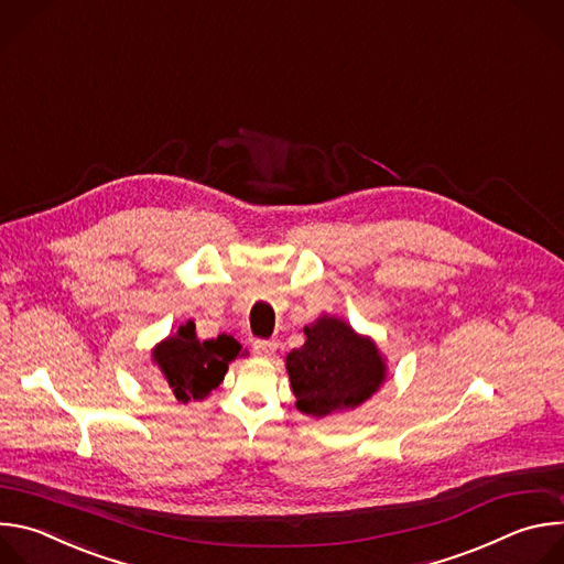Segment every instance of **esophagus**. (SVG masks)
Returning <instances> with one entry per match:
<instances>
[{
    "mask_svg": "<svg viewBox=\"0 0 564 564\" xmlns=\"http://www.w3.org/2000/svg\"><path fill=\"white\" fill-rule=\"evenodd\" d=\"M252 350H254V355H257V357L268 359V357H272V355H274L276 344H274V341H268V339H257V341L252 344Z\"/></svg>",
    "mask_w": 564,
    "mask_h": 564,
    "instance_id": "esophagus-1",
    "label": "esophagus"
}]
</instances>
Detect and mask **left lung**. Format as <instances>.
Listing matches in <instances>:
<instances>
[{
    "mask_svg": "<svg viewBox=\"0 0 564 564\" xmlns=\"http://www.w3.org/2000/svg\"><path fill=\"white\" fill-rule=\"evenodd\" d=\"M305 344L288 355V375L296 409L326 417L355 409L383 381L386 368L370 339L335 316H321L305 326Z\"/></svg>",
    "mask_w": 564,
    "mask_h": 564,
    "instance_id": "left-lung-1",
    "label": "left lung"
}]
</instances>
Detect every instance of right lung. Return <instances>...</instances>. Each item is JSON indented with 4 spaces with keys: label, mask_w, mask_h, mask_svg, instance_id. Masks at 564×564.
<instances>
[{
    "label": "right lung",
    "mask_w": 564,
    "mask_h": 564,
    "mask_svg": "<svg viewBox=\"0 0 564 564\" xmlns=\"http://www.w3.org/2000/svg\"><path fill=\"white\" fill-rule=\"evenodd\" d=\"M243 350L234 337L218 335L200 341L194 321H187L174 337L153 350V359L163 370L174 397L183 404L205 399L225 377L227 364Z\"/></svg>",
    "instance_id": "right-lung-1"
}]
</instances>
